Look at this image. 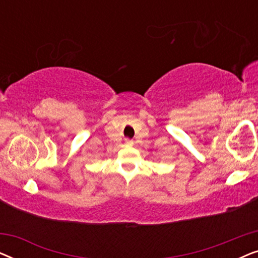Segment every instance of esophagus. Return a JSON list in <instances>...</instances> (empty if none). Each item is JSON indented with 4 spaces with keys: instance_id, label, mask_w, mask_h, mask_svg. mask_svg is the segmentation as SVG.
Returning a JSON list of instances; mask_svg holds the SVG:
<instances>
[{
    "instance_id": "34e87169",
    "label": "esophagus",
    "mask_w": 258,
    "mask_h": 258,
    "mask_svg": "<svg viewBox=\"0 0 258 258\" xmlns=\"http://www.w3.org/2000/svg\"><path fill=\"white\" fill-rule=\"evenodd\" d=\"M125 144H126V146H133L134 142L132 140H125Z\"/></svg>"
}]
</instances>
